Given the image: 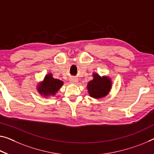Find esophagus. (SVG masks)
<instances>
[{
	"label": "esophagus",
	"instance_id": "obj_1",
	"mask_svg": "<svg viewBox=\"0 0 154 154\" xmlns=\"http://www.w3.org/2000/svg\"><path fill=\"white\" fill-rule=\"evenodd\" d=\"M70 82H72V83L75 84V83H76V82H79V80H78V79H76V78H71V79H70Z\"/></svg>",
	"mask_w": 154,
	"mask_h": 154
}]
</instances>
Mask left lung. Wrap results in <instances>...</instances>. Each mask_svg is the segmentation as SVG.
<instances>
[{
  "label": "left lung",
  "mask_w": 154,
  "mask_h": 154,
  "mask_svg": "<svg viewBox=\"0 0 154 154\" xmlns=\"http://www.w3.org/2000/svg\"><path fill=\"white\" fill-rule=\"evenodd\" d=\"M93 79L87 84V88L91 98L99 99L107 96L112 89V81L107 75L100 76L97 73H93Z\"/></svg>",
  "instance_id": "8db88e82"
}]
</instances>
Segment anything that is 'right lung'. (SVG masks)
<instances>
[{
	"instance_id": "obj_1",
	"label": "right lung",
	"mask_w": 154,
	"mask_h": 154,
	"mask_svg": "<svg viewBox=\"0 0 154 154\" xmlns=\"http://www.w3.org/2000/svg\"><path fill=\"white\" fill-rule=\"evenodd\" d=\"M63 84V81L54 79L52 74L49 73L45 75L43 80L37 85V91L45 98L54 96Z\"/></svg>"
}]
</instances>
